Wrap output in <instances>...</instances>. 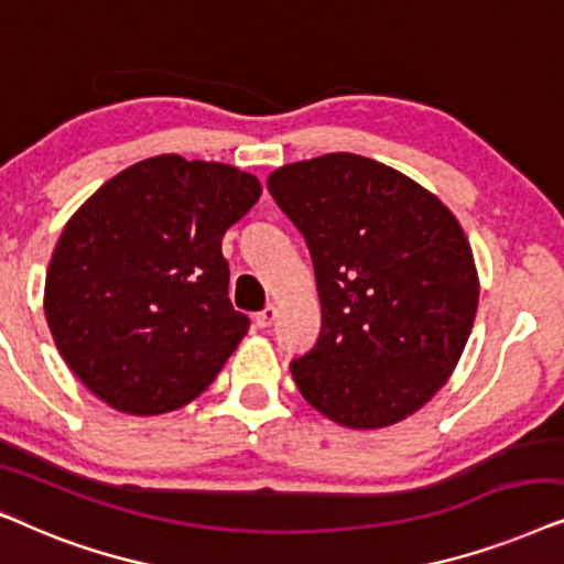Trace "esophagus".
<instances>
[{"instance_id":"esophagus-1","label":"esophagus","mask_w":564,"mask_h":564,"mask_svg":"<svg viewBox=\"0 0 564 564\" xmlns=\"http://www.w3.org/2000/svg\"><path fill=\"white\" fill-rule=\"evenodd\" d=\"M275 317H278V310H275L273 304H268L265 310L254 314V322H258V327H270L275 322Z\"/></svg>"}]
</instances>
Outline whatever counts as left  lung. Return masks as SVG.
I'll return each instance as SVG.
<instances>
[{
    "mask_svg": "<svg viewBox=\"0 0 564 564\" xmlns=\"http://www.w3.org/2000/svg\"><path fill=\"white\" fill-rule=\"evenodd\" d=\"M268 191L310 247L322 329L291 373L345 427H384L446 384L475 325L479 281L454 214L369 156L275 170Z\"/></svg>",
    "mask_w": 564,
    "mask_h": 564,
    "instance_id": "obj_1",
    "label": "left lung"
}]
</instances>
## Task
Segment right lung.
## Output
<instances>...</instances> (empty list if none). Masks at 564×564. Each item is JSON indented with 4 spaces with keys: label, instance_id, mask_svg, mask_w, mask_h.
<instances>
[{
    "label": "right lung",
    "instance_id": "right-lung-1",
    "mask_svg": "<svg viewBox=\"0 0 564 564\" xmlns=\"http://www.w3.org/2000/svg\"><path fill=\"white\" fill-rule=\"evenodd\" d=\"M260 193L231 164L162 154L108 180L72 216L43 306L89 392L120 412L162 415L212 384L250 329L229 302L221 239Z\"/></svg>",
    "mask_w": 564,
    "mask_h": 564
}]
</instances>
